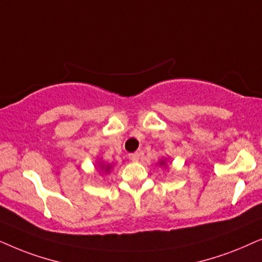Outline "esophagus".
Returning <instances> with one entry per match:
<instances>
[{"mask_svg":"<svg viewBox=\"0 0 262 262\" xmlns=\"http://www.w3.org/2000/svg\"><path fill=\"white\" fill-rule=\"evenodd\" d=\"M129 159H130L132 162H139V159H140V155H139L138 152L130 153V155H129Z\"/></svg>","mask_w":262,"mask_h":262,"instance_id":"1","label":"esophagus"}]
</instances>
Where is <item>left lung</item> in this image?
I'll use <instances>...</instances> for the list:
<instances>
[{
  "mask_svg": "<svg viewBox=\"0 0 262 262\" xmlns=\"http://www.w3.org/2000/svg\"><path fill=\"white\" fill-rule=\"evenodd\" d=\"M158 165H159V166H163V167H167L166 159H160L159 162H158Z\"/></svg>",
  "mask_w": 262,
  "mask_h": 262,
  "instance_id": "obj_1",
  "label": "left lung"
}]
</instances>
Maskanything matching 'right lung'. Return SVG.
<instances>
[{"label": "right lung", "mask_w": 262, "mask_h": 262, "mask_svg": "<svg viewBox=\"0 0 262 262\" xmlns=\"http://www.w3.org/2000/svg\"><path fill=\"white\" fill-rule=\"evenodd\" d=\"M113 167L114 165H111V164H105L104 162H102V160H98V162H97L96 169L102 173H109L111 170H113Z\"/></svg>", "instance_id": "add662e5"}]
</instances>
